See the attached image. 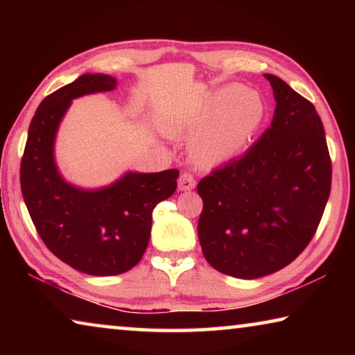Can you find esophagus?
Listing matches in <instances>:
<instances>
[{"label":"esophagus","mask_w":355,"mask_h":355,"mask_svg":"<svg viewBox=\"0 0 355 355\" xmlns=\"http://www.w3.org/2000/svg\"><path fill=\"white\" fill-rule=\"evenodd\" d=\"M196 188V180L194 177L191 175V173L184 172L180 175L178 178V189L180 191H192Z\"/></svg>","instance_id":"obj_1"}]
</instances>
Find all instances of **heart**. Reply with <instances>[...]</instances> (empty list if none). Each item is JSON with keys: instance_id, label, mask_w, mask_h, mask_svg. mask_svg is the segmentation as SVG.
Segmentation results:
<instances>
[{"instance_id": "heart-1", "label": "heart", "mask_w": 355, "mask_h": 355, "mask_svg": "<svg viewBox=\"0 0 355 355\" xmlns=\"http://www.w3.org/2000/svg\"><path fill=\"white\" fill-rule=\"evenodd\" d=\"M266 105L254 89L227 84L214 89L199 106L166 123L173 136H196L192 158L202 167L230 163L248 147L264 122Z\"/></svg>"}]
</instances>
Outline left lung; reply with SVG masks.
Segmentation results:
<instances>
[{
  "instance_id": "1",
  "label": "left lung",
  "mask_w": 355,
  "mask_h": 355,
  "mask_svg": "<svg viewBox=\"0 0 355 355\" xmlns=\"http://www.w3.org/2000/svg\"><path fill=\"white\" fill-rule=\"evenodd\" d=\"M264 78L275 98L271 127L197 186L203 255L216 271L248 280L280 271L307 248L332 183L315 106L279 76Z\"/></svg>"
}]
</instances>
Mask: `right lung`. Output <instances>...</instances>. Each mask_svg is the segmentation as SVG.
<instances>
[{
	"mask_svg": "<svg viewBox=\"0 0 355 355\" xmlns=\"http://www.w3.org/2000/svg\"><path fill=\"white\" fill-rule=\"evenodd\" d=\"M117 80L84 73L42 100L28 130L20 183L42 241L59 260L89 275H117L141 261L153 208L175 192L178 171H127L100 188L67 182L56 163V136L71 101L110 92Z\"/></svg>",
	"mask_w": 355,
	"mask_h": 355,
	"instance_id": "obj_1",
	"label": "right lung"
}]
</instances>
